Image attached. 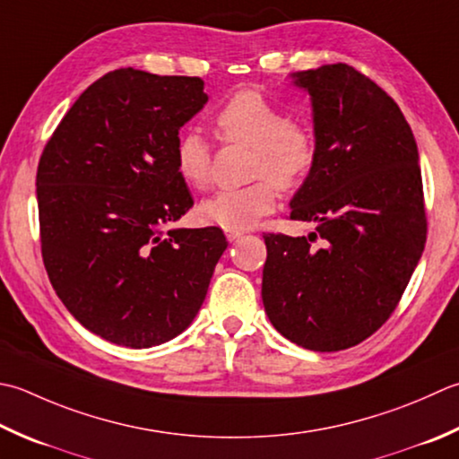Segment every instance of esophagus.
I'll use <instances>...</instances> for the list:
<instances>
[{
	"label": "esophagus",
	"mask_w": 459,
	"mask_h": 459,
	"mask_svg": "<svg viewBox=\"0 0 459 459\" xmlns=\"http://www.w3.org/2000/svg\"><path fill=\"white\" fill-rule=\"evenodd\" d=\"M224 235H227V238H229L230 242H235V240H238L242 235H245V230H230V229H227V230H224Z\"/></svg>",
	"instance_id": "obj_1"
}]
</instances>
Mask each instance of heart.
<instances>
[{"mask_svg":"<svg viewBox=\"0 0 459 459\" xmlns=\"http://www.w3.org/2000/svg\"><path fill=\"white\" fill-rule=\"evenodd\" d=\"M217 127L224 141L255 149L250 175L260 181L242 188H224L201 204V219L222 229L245 230L273 212L275 183L282 191L299 186L316 163L318 141L307 121L289 119L281 105L263 93L238 91L217 113ZM177 170L193 188L212 181V152L201 133L186 131L177 141Z\"/></svg>","mask_w":459,"mask_h":459,"instance_id":"1","label":"heart"}]
</instances>
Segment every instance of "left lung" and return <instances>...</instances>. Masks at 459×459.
<instances>
[{
  "label": "left lung",
  "mask_w": 459,
  "mask_h": 459,
  "mask_svg": "<svg viewBox=\"0 0 459 459\" xmlns=\"http://www.w3.org/2000/svg\"><path fill=\"white\" fill-rule=\"evenodd\" d=\"M290 79L310 95L318 141L290 219L316 230L264 235L263 302L290 342L338 352L390 318L424 253L420 155L396 101L354 67L334 63Z\"/></svg>",
  "instance_id": "8db88e82"
}]
</instances>
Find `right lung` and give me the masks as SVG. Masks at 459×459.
<instances>
[{
	"instance_id": "right-lung-1",
	"label": "right lung",
	"mask_w": 459,
	"mask_h": 459,
	"mask_svg": "<svg viewBox=\"0 0 459 459\" xmlns=\"http://www.w3.org/2000/svg\"><path fill=\"white\" fill-rule=\"evenodd\" d=\"M206 101L199 77L115 69L43 149L45 271L75 320L113 344L159 346L191 326L229 247L217 227L163 230L193 206L175 149Z\"/></svg>"
}]
</instances>
